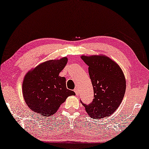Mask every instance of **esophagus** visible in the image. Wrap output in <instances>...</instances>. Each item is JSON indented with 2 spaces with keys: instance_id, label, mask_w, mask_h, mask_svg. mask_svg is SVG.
Listing matches in <instances>:
<instances>
[{
  "instance_id": "obj_1",
  "label": "esophagus",
  "mask_w": 149,
  "mask_h": 149,
  "mask_svg": "<svg viewBox=\"0 0 149 149\" xmlns=\"http://www.w3.org/2000/svg\"><path fill=\"white\" fill-rule=\"evenodd\" d=\"M74 91L75 92V94L77 95H79V91H78V89L77 88H74Z\"/></svg>"
}]
</instances>
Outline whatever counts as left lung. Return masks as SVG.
<instances>
[{
  "label": "left lung",
  "instance_id": "8db88e82",
  "mask_svg": "<svg viewBox=\"0 0 149 149\" xmlns=\"http://www.w3.org/2000/svg\"><path fill=\"white\" fill-rule=\"evenodd\" d=\"M81 58L89 66L94 92V99L91 103L86 104L81 102L92 118L108 117L118 108L124 97V74L116 62L104 56H82Z\"/></svg>",
  "mask_w": 149,
  "mask_h": 149
}]
</instances>
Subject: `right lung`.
I'll return each instance as SVG.
<instances>
[{"instance_id":"right-lung-1","label":"right lung","mask_w":149,"mask_h":149,"mask_svg":"<svg viewBox=\"0 0 149 149\" xmlns=\"http://www.w3.org/2000/svg\"><path fill=\"white\" fill-rule=\"evenodd\" d=\"M67 58L49 60L28 72L22 83L25 102L33 111L49 117L56 112L70 95L75 93L66 88L65 77L60 72L65 67Z\"/></svg>"}]
</instances>
